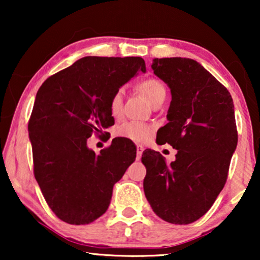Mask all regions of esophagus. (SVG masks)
Wrapping results in <instances>:
<instances>
[{"label":"esophagus","mask_w":260,"mask_h":260,"mask_svg":"<svg viewBox=\"0 0 260 260\" xmlns=\"http://www.w3.org/2000/svg\"><path fill=\"white\" fill-rule=\"evenodd\" d=\"M137 156H136V158L138 159V161H140L141 159V157H142V152H143V150H144V148L142 147V145H137Z\"/></svg>","instance_id":"obj_1"}]
</instances>
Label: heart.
Returning <instances> with one entry per match:
<instances>
[{"mask_svg":"<svg viewBox=\"0 0 260 260\" xmlns=\"http://www.w3.org/2000/svg\"><path fill=\"white\" fill-rule=\"evenodd\" d=\"M136 90L150 103L155 105L159 101H165L167 95V88L165 84L155 78H147L140 80L136 84ZM123 108V93L122 91H116L110 99V111L113 117H119ZM152 134V126L141 122L124 123L117 129V135L119 137H125L127 140L135 142L147 141Z\"/></svg>","mask_w":260,"mask_h":260,"instance_id":"obj_1","label":"heart"}]
</instances>
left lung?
Listing matches in <instances>:
<instances>
[{
	"label": "left lung",
	"instance_id": "obj_1",
	"mask_svg": "<svg viewBox=\"0 0 260 260\" xmlns=\"http://www.w3.org/2000/svg\"><path fill=\"white\" fill-rule=\"evenodd\" d=\"M151 69L172 92L168 123L156 142L177 154L168 165L159 152L143 151L144 194L162 220L188 225L208 212L226 183L238 143L233 99L193 59H154Z\"/></svg>",
	"mask_w": 260,
	"mask_h": 260
}]
</instances>
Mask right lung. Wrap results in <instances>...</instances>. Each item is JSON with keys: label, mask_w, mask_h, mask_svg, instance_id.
I'll use <instances>...</instances> for the list:
<instances>
[{"label": "right lung", "mask_w": 260, "mask_h": 260, "mask_svg": "<svg viewBox=\"0 0 260 260\" xmlns=\"http://www.w3.org/2000/svg\"><path fill=\"white\" fill-rule=\"evenodd\" d=\"M138 71L145 72L140 56H85L39 88L28 123L34 176L62 221L86 225L104 214L113 186L136 158L130 141L113 138L97 155L87 138L111 124L110 99Z\"/></svg>", "instance_id": "right-lung-1"}]
</instances>
